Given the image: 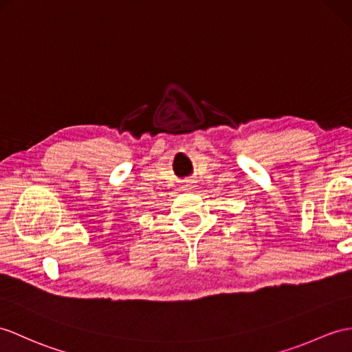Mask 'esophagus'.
I'll return each mask as SVG.
<instances>
[{"mask_svg": "<svg viewBox=\"0 0 352 352\" xmlns=\"http://www.w3.org/2000/svg\"><path fill=\"white\" fill-rule=\"evenodd\" d=\"M181 188H182L184 191H191V190H194V188H195V182L192 181V179H184Z\"/></svg>", "mask_w": 352, "mask_h": 352, "instance_id": "34e87169", "label": "esophagus"}]
</instances>
